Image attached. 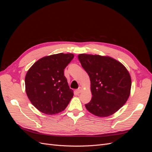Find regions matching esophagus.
<instances>
[{"label": "esophagus", "mask_w": 152, "mask_h": 152, "mask_svg": "<svg viewBox=\"0 0 152 152\" xmlns=\"http://www.w3.org/2000/svg\"><path fill=\"white\" fill-rule=\"evenodd\" d=\"M82 88L81 87H80L79 89H78L77 90V93H80L81 92H82Z\"/></svg>", "instance_id": "1"}]
</instances>
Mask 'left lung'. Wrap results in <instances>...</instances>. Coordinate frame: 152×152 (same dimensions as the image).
<instances>
[{
    "label": "left lung",
    "mask_w": 152,
    "mask_h": 152,
    "mask_svg": "<svg viewBox=\"0 0 152 152\" xmlns=\"http://www.w3.org/2000/svg\"><path fill=\"white\" fill-rule=\"evenodd\" d=\"M91 81L92 98L86 108L92 114L107 117L126 103L131 93V78L122 63L108 56L78 55Z\"/></svg>",
    "instance_id": "8db88e82"
}]
</instances>
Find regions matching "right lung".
Masks as SVG:
<instances>
[{"mask_svg": "<svg viewBox=\"0 0 152 152\" xmlns=\"http://www.w3.org/2000/svg\"><path fill=\"white\" fill-rule=\"evenodd\" d=\"M74 55L58 53L44 56L32 65L25 76V91L30 102L43 113L63 112L73 96L64 69Z\"/></svg>", "mask_w": 152, "mask_h": 152, "instance_id": "right-lung-1", "label": "right lung"}]
</instances>
